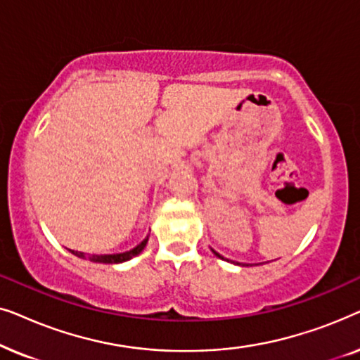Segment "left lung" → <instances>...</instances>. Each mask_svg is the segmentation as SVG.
Returning a JSON list of instances; mask_svg holds the SVG:
<instances>
[{
	"mask_svg": "<svg viewBox=\"0 0 360 360\" xmlns=\"http://www.w3.org/2000/svg\"><path fill=\"white\" fill-rule=\"evenodd\" d=\"M211 250H213V249H211ZM213 254L216 255V257H219V259H224V257H223V255H221V254H218V252H216V250H213ZM238 265H240V264H238Z\"/></svg>",
	"mask_w": 360,
	"mask_h": 360,
	"instance_id": "left-lung-1",
	"label": "left lung"
}]
</instances>
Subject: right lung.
<instances>
[{"label": "right lung", "mask_w": 360, "mask_h": 360, "mask_svg": "<svg viewBox=\"0 0 360 360\" xmlns=\"http://www.w3.org/2000/svg\"><path fill=\"white\" fill-rule=\"evenodd\" d=\"M147 240H149V236L142 240L141 244H137L134 249L131 250H126V252H120V254H105V255H86L85 252H78V250H70L73 255H77V257L80 259H88L91 260V262H98V264H121V262H126V260H131L132 257H136V255H139L142 250H144Z\"/></svg>", "instance_id": "1"}]
</instances>
